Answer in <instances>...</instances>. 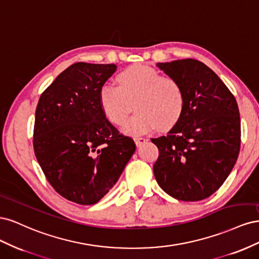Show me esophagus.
Returning a JSON list of instances; mask_svg holds the SVG:
<instances>
[{"mask_svg":"<svg viewBox=\"0 0 259 259\" xmlns=\"http://www.w3.org/2000/svg\"><path fill=\"white\" fill-rule=\"evenodd\" d=\"M134 140H135V144H136L137 147L143 146L144 144H146V143L148 142V139H146V138H144V137H135Z\"/></svg>","mask_w":259,"mask_h":259,"instance_id":"esophagus-1","label":"esophagus"}]
</instances>
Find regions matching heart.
<instances>
[{"mask_svg":"<svg viewBox=\"0 0 259 259\" xmlns=\"http://www.w3.org/2000/svg\"><path fill=\"white\" fill-rule=\"evenodd\" d=\"M117 86L106 83L99 89V107L109 122L122 124L130 104L134 115L123 124L122 131L131 136L145 135L159 126L167 130L179 121L185 108L183 85L171 76H161L155 69L136 65L116 76Z\"/></svg>","mask_w":259,"mask_h":259,"instance_id":"1","label":"heart"}]
</instances>
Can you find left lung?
<instances>
[{
  "label": "left lung",
  "instance_id": "1",
  "mask_svg": "<svg viewBox=\"0 0 259 259\" xmlns=\"http://www.w3.org/2000/svg\"><path fill=\"white\" fill-rule=\"evenodd\" d=\"M156 66L183 85L186 101L183 115L167 135L151 139L159 149L155 179L177 200H203L224 184L237 162L241 144L237 100L213 70L199 60Z\"/></svg>",
  "mask_w": 259,
  "mask_h": 259
}]
</instances>
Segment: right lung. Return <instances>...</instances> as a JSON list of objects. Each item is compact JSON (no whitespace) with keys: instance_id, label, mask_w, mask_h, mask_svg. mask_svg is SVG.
Returning a JSON list of instances; mask_svg holds the SVG:
<instances>
[{"instance_id":"add662e5","label":"right lung","mask_w":259,"mask_h":259,"mask_svg":"<svg viewBox=\"0 0 259 259\" xmlns=\"http://www.w3.org/2000/svg\"><path fill=\"white\" fill-rule=\"evenodd\" d=\"M116 68L76 62L43 92L36 107V160L54 189L81 205L107 194L136 150L99 107V89Z\"/></svg>"}]
</instances>
